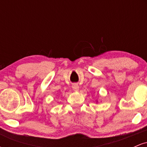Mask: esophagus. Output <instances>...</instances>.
<instances>
[{"mask_svg":"<svg viewBox=\"0 0 147 147\" xmlns=\"http://www.w3.org/2000/svg\"><path fill=\"white\" fill-rule=\"evenodd\" d=\"M72 89H73V90H75V91H77L79 88V85L77 84H72Z\"/></svg>","mask_w":147,"mask_h":147,"instance_id":"34e87169","label":"esophagus"}]
</instances>
